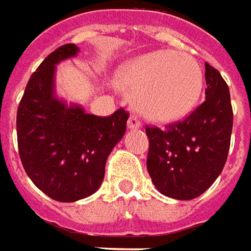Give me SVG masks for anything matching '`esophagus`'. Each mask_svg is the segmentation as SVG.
<instances>
[{"instance_id":"obj_1","label":"esophagus","mask_w":251,"mask_h":251,"mask_svg":"<svg viewBox=\"0 0 251 251\" xmlns=\"http://www.w3.org/2000/svg\"><path fill=\"white\" fill-rule=\"evenodd\" d=\"M140 126H142V124H140V121L137 119L136 116H130L127 119V129L133 130V129H139Z\"/></svg>"}]
</instances>
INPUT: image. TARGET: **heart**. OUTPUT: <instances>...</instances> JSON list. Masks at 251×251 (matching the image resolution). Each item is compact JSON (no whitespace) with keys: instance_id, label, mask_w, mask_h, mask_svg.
I'll return each instance as SVG.
<instances>
[{"instance_id":"b5f03b06","label":"heart","mask_w":251,"mask_h":251,"mask_svg":"<svg viewBox=\"0 0 251 251\" xmlns=\"http://www.w3.org/2000/svg\"><path fill=\"white\" fill-rule=\"evenodd\" d=\"M115 84L132 94V105L143 118L167 124L192 111L201 97L203 75L194 57L157 50L121 66Z\"/></svg>"}]
</instances>
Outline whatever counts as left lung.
<instances>
[{
    "mask_svg": "<svg viewBox=\"0 0 251 251\" xmlns=\"http://www.w3.org/2000/svg\"><path fill=\"white\" fill-rule=\"evenodd\" d=\"M205 101L182 122L146 127L147 171L163 195L188 201L212 185L225 167L233 127L229 87L205 63Z\"/></svg>",
    "mask_w": 251,
    "mask_h": 251,
    "instance_id": "1",
    "label": "left lung"
}]
</instances>
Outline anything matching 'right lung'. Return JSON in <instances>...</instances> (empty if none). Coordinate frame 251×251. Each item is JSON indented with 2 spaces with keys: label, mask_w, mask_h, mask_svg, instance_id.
<instances>
[{
  "label": "right lung",
  "mask_w": 251,
  "mask_h": 251,
  "mask_svg": "<svg viewBox=\"0 0 251 251\" xmlns=\"http://www.w3.org/2000/svg\"><path fill=\"white\" fill-rule=\"evenodd\" d=\"M80 49L64 45L42 61L18 106V149L32 182L51 200L75 202L93 195L104 181L105 163L124 137L129 114H87L56 93V66Z\"/></svg>",
  "instance_id": "obj_1"
}]
</instances>
